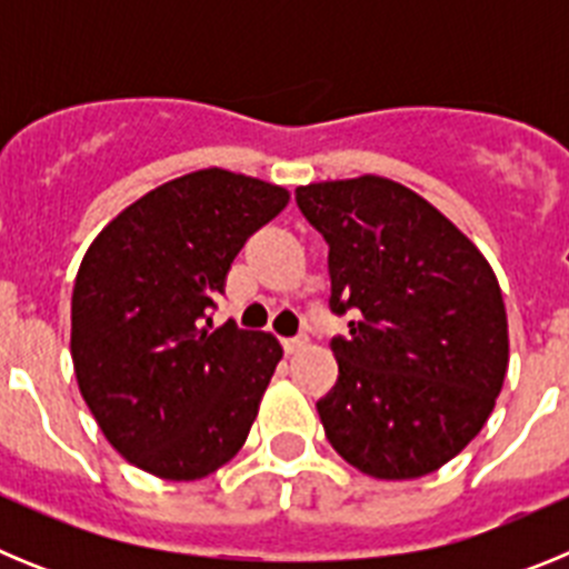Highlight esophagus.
I'll return each mask as SVG.
<instances>
[{"instance_id": "34e87169", "label": "esophagus", "mask_w": 569, "mask_h": 569, "mask_svg": "<svg viewBox=\"0 0 569 569\" xmlns=\"http://www.w3.org/2000/svg\"><path fill=\"white\" fill-rule=\"evenodd\" d=\"M281 345H284V353L296 356L299 350H305V347H308V339H305V336H293V339L281 341Z\"/></svg>"}]
</instances>
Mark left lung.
<instances>
[{
  "mask_svg": "<svg viewBox=\"0 0 569 569\" xmlns=\"http://www.w3.org/2000/svg\"><path fill=\"white\" fill-rule=\"evenodd\" d=\"M328 241L339 379L316 401L336 453L373 479H419L485 427L507 373V313L479 248L381 176L296 188Z\"/></svg>",
  "mask_w": 569,
  "mask_h": 569,
  "instance_id": "obj_1",
  "label": "left lung"
}]
</instances>
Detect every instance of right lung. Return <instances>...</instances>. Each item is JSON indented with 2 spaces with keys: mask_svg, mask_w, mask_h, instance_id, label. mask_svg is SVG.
I'll return each instance as SVG.
<instances>
[{
  "mask_svg": "<svg viewBox=\"0 0 569 569\" xmlns=\"http://www.w3.org/2000/svg\"><path fill=\"white\" fill-rule=\"evenodd\" d=\"M290 193L222 168L144 193L93 239L70 299V356L104 439L139 470L196 481L233 459L281 345L210 310L244 241Z\"/></svg>",
  "mask_w": 569,
  "mask_h": 569,
  "instance_id": "right-lung-1",
  "label": "right lung"
}]
</instances>
